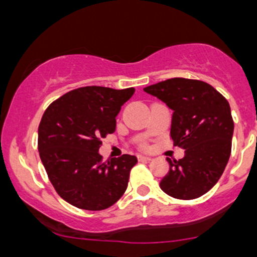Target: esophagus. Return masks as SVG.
<instances>
[{"mask_svg": "<svg viewBox=\"0 0 257 257\" xmlns=\"http://www.w3.org/2000/svg\"><path fill=\"white\" fill-rule=\"evenodd\" d=\"M138 160H140V161H142V162H148V161H151V160H152V158H151L150 156L138 155Z\"/></svg>", "mask_w": 257, "mask_h": 257, "instance_id": "1", "label": "esophagus"}]
</instances>
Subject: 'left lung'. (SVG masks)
<instances>
[{
    "mask_svg": "<svg viewBox=\"0 0 257 257\" xmlns=\"http://www.w3.org/2000/svg\"><path fill=\"white\" fill-rule=\"evenodd\" d=\"M172 110L171 136L185 156L172 162L160 186L167 195L191 200L217 184L231 156V107L214 87L189 78H170L143 88Z\"/></svg>",
    "mask_w": 257,
    "mask_h": 257,
    "instance_id": "8db88e82",
    "label": "left lung"
}]
</instances>
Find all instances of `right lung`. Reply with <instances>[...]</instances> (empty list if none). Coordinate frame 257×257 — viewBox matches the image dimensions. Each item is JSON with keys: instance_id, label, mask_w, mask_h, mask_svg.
<instances>
[{"instance_id": "1", "label": "right lung", "mask_w": 257, "mask_h": 257, "mask_svg": "<svg viewBox=\"0 0 257 257\" xmlns=\"http://www.w3.org/2000/svg\"><path fill=\"white\" fill-rule=\"evenodd\" d=\"M134 88L86 86L64 93L43 114L38 150L50 183L63 200L85 210H104L125 193L136 156L102 162V138L114 133L116 115Z\"/></svg>"}]
</instances>
